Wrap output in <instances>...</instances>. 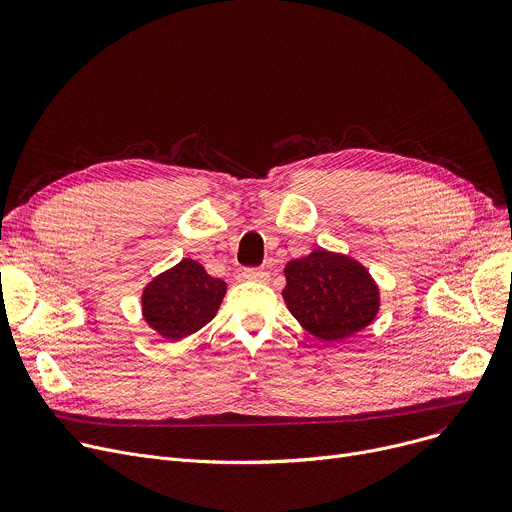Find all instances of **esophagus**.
I'll list each match as a JSON object with an SVG mask.
<instances>
[{"label": "esophagus", "instance_id": "esophagus-1", "mask_svg": "<svg viewBox=\"0 0 512 512\" xmlns=\"http://www.w3.org/2000/svg\"><path fill=\"white\" fill-rule=\"evenodd\" d=\"M242 278L249 280V282H267V280H270V274H267L265 270H245Z\"/></svg>", "mask_w": 512, "mask_h": 512}]
</instances>
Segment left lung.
<instances>
[{
    "label": "left lung",
    "instance_id": "left-lung-1",
    "mask_svg": "<svg viewBox=\"0 0 512 512\" xmlns=\"http://www.w3.org/2000/svg\"><path fill=\"white\" fill-rule=\"evenodd\" d=\"M282 299L301 328L321 342H342L373 324L382 307L380 286L346 253L315 249L284 267Z\"/></svg>",
    "mask_w": 512,
    "mask_h": 512
}]
</instances>
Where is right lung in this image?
<instances>
[{
  "label": "right lung",
  "mask_w": 512,
  "mask_h": 512,
  "mask_svg": "<svg viewBox=\"0 0 512 512\" xmlns=\"http://www.w3.org/2000/svg\"><path fill=\"white\" fill-rule=\"evenodd\" d=\"M226 290V282L209 276L199 261L182 259L147 282L141 294V315L155 334L176 342L209 324Z\"/></svg>",
  "instance_id": "right-lung-1"
}]
</instances>
